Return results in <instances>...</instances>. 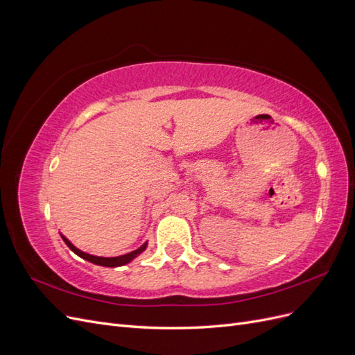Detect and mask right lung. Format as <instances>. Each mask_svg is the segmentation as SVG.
<instances>
[{"instance_id": "obj_1", "label": "right lung", "mask_w": 355, "mask_h": 355, "mask_svg": "<svg viewBox=\"0 0 355 355\" xmlns=\"http://www.w3.org/2000/svg\"><path fill=\"white\" fill-rule=\"evenodd\" d=\"M62 240L65 241V244L69 247V249H71L75 254L80 256V257H83V259L89 261V262H92V263H94V265H99V266H108V268L123 266V265H125V263H128V262H132L133 259H136V257H137L139 254L144 253V252L146 250V247H148V241H145L141 247H139V249H136V250H133V252H128V253L121 254V256L103 257V256H96V254L85 253V252H83V250L77 249V247H75V245H73V244H72L67 237H63V235H62Z\"/></svg>"}]
</instances>
